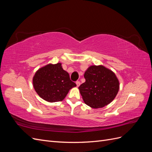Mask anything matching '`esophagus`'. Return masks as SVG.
Returning <instances> with one entry per match:
<instances>
[{"instance_id":"obj_1","label":"esophagus","mask_w":152,"mask_h":152,"mask_svg":"<svg viewBox=\"0 0 152 152\" xmlns=\"http://www.w3.org/2000/svg\"><path fill=\"white\" fill-rule=\"evenodd\" d=\"M76 84H77V87H79L80 85V82L79 81H77L76 82Z\"/></svg>"}]
</instances>
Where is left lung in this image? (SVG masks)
<instances>
[{
    "mask_svg": "<svg viewBox=\"0 0 152 152\" xmlns=\"http://www.w3.org/2000/svg\"><path fill=\"white\" fill-rule=\"evenodd\" d=\"M86 82L79 89L84 103L93 108H103L111 103L119 90L115 74L103 65H93L84 73Z\"/></svg>",
    "mask_w": 152,
    "mask_h": 152,
    "instance_id": "obj_1",
    "label": "left lung"
}]
</instances>
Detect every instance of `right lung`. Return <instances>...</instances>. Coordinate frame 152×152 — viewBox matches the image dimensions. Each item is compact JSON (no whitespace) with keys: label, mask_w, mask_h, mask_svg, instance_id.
Instances as JSON below:
<instances>
[{"label":"right lung","mask_w":152,"mask_h":152,"mask_svg":"<svg viewBox=\"0 0 152 152\" xmlns=\"http://www.w3.org/2000/svg\"><path fill=\"white\" fill-rule=\"evenodd\" d=\"M33 86L40 97L50 103L63 101L70 89L77 86L60 63L39 69L33 77Z\"/></svg>","instance_id":"add662e5"}]
</instances>
